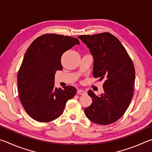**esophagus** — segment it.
<instances>
[{
  "mask_svg": "<svg viewBox=\"0 0 152 152\" xmlns=\"http://www.w3.org/2000/svg\"><path fill=\"white\" fill-rule=\"evenodd\" d=\"M77 93L79 94L80 95H84V94H86V92L84 91L83 89H78L77 90Z\"/></svg>",
  "mask_w": 152,
  "mask_h": 152,
  "instance_id": "1",
  "label": "esophagus"
}]
</instances>
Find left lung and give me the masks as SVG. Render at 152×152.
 I'll list each match as a JSON object with an SVG mask.
<instances>
[{"label":"left lung","mask_w":152,"mask_h":152,"mask_svg":"<svg viewBox=\"0 0 152 152\" xmlns=\"http://www.w3.org/2000/svg\"><path fill=\"white\" fill-rule=\"evenodd\" d=\"M94 57L93 75L104 79L100 96L89 90L92 103L85 108L90 121L102 126L113 124L124 115L132 102L135 68L132 58L118 39L110 33L78 37Z\"/></svg>","instance_id":"8db88e82"}]
</instances>
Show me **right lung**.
Listing matches in <instances>:
<instances>
[{
    "instance_id": "1",
    "label": "right lung",
    "mask_w": 152,
    "mask_h": 152,
    "mask_svg": "<svg viewBox=\"0 0 152 152\" xmlns=\"http://www.w3.org/2000/svg\"><path fill=\"white\" fill-rule=\"evenodd\" d=\"M79 45L77 38L53 33L34 40L24 56L17 74L18 95L28 115L39 122H49L62 115L66 102L77 89L55 87V74L63 69L61 58L66 50Z\"/></svg>"
}]
</instances>
